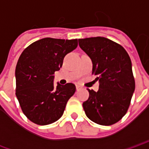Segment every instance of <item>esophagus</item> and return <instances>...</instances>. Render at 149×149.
<instances>
[{
    "instance_id": "34e87169",
    "label": "esophagus",
    "mask_w": 149,
    "mask_h": 149,
    "mask_svg": "<svg viewBox=\"0 0 149 149\" xmlns=\"http://www.w3.org/2000/svg\"><path fill=\"white\" fill-rule=\"evenodd\" d=\"M76 88H77V91L81 90V89H82V88H83V87H82V86H81V85H79V84H77V86H76Z\"/></svg>"
}]
</instances>
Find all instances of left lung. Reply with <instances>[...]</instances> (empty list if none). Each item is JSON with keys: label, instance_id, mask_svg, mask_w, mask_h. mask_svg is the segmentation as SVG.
Here are the masks:
<instances>
[{"label": "left lung", "instance_id": "left-lung-1", "mask_svg": "<svg viewBox=\"0 0 149 149\" xmlns=\"http://www.w3.org/2000/svg\"><path fill=\"white\" fill-rule=\"evenodd\" d=\"M79 45L93 62L99 90L88 89L85 114L100 125H112L126 114L135 90L132 62L121 45L105 37L79 39Z\"/></svg>", "mask_w": 149, "mask_h": 149}]
</instances>
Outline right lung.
Here are the masks:
<instances>
[{"label":"right lung","mask_w":149,"mask_h":149,"mask_svg":"<svg viewBox=\"0 0 149 149\" xmlns=\"http://www.w3.org/2000/svg\"><path fill=\"white\" fill-rule=\"evenodd\" d=\"M77 39L46 37L28 46L16 66V96L22 112L39 125L61 118L68 99L75 93L72 83L54 86V72L60 70L66 54L73 51Z\"/></svg>","instance_id":"1"}]
</instances>
